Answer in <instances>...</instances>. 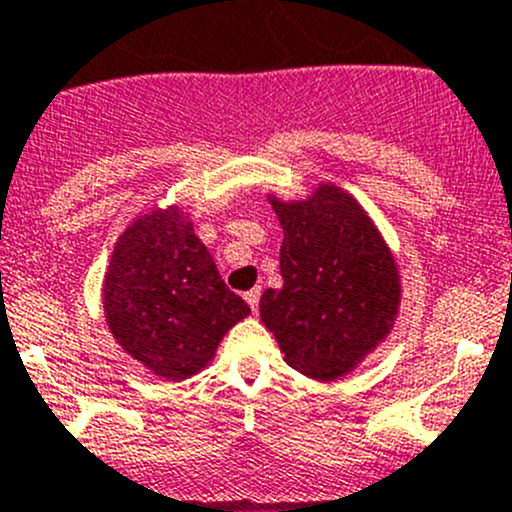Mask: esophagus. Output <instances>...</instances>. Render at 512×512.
Returning <instances> with one entry per match:
<instances>
[{"mask_svg": "<svg viewBox=\"0 0 512 512\" xmlns=\"http://www.w3.org/2000/svg\"><path fill=\"white\" fill-rule=\"evenodd\" d=\"M245 301H247V304H250L252 314H255L257 306H260V287H255V289H250V292H245Z\"/></svg>", "mask_w": 512, "mask_h": 512, "instance_id": "obj_1", "label": "esophagus"}]
</instances>
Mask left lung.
I'll return each mask as SVG.
<instances>
[{"label": "left lung", "mask_w": 512, "mask_h": 512, "mask_svg": "<svg viewBox=\"0 0 512 512\" xmlns=\"http://www.w3.org/2000/svg\"><path fill=\"white\" fill-rule=\"evenodd\" d=\"M270 203L284 230L282 289L262 294V324L301 375L343 378L395 326L402 299L395 255L341 186L319 184L304 201L270 196Z\"/></svg>", "instance_id": "8db88e82"}]
</instances>
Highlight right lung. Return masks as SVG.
<instances>
[{
  "label": "right lung",
  "instance_id": "1",
  "mask_svg": "<svg viewBox=\"0 0 512 512\" xmlns=\"http://www.w3.org/2000/svg\"><path fill=\"white\" fill-rule=\"evenodd\" d=\"M117 346L157 378L201 373L250 306L220 279L208 247L179 206L152 208L127 225L102 282Z\"/></svg>",
  "mask_w": 512,
  "mask_h": 512
}]
</instances>
